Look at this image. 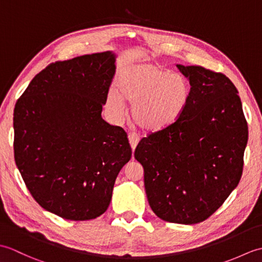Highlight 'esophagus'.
<instances>
[{
	"mask_svg": "<svg viewBox=\"0 0 262 262\" xmlns=\"http://www.w3.org/2000/svg\"><path fill=\"white\" fill-rule=\"evenodd\" d=\"M128 140H129V144H130L132 148L135 149L138 142H140V136H138L137 133L132 132V133H129V134H128Z\"/></svg>",
	"mask_w": 262,
	"mask_h": 262,
	"instance_id": "esophagus-1",
	"label": "esophagus"
}]
</instances>
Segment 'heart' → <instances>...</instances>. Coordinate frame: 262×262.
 Wrapping results in <instances>:
<instances>
[{
    "instance_id": "b5f03b06",
    "label": "heart",
    "mask_w": 262,
    "mask_h": 262,
    "mask_svg": "<svg viewBox=\"0 0 262 262\" xmlns=\"http://www.w3.org/2000/svg\"><path fill=\"white\" fill-rule=\"evenodd\" d=\"M116 85L117 91L108 92V108L121 115L124 100L132 103L133 119L147 130L172 124L182 113L190 92L185 76L157 64L129 66L119 74Z\"/></svg>"
}]
</instances>
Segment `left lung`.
Here are the masks:
<instances>
[{"mask_svg":"<svg viewBox=\"0 0 262 262\" xmlns=\"http://www.w3.org/2000/svg\"><path fill=\"white\" fill-rule=\"evenodd\" d=\"M177 68L190 83L185 108L172 124L143 137L134 157L154 214L191 225L213 215L238 185L248 124L226 75L198 65Z\"/></svg>","mask_w":262,"mask_h":262,"instance_id":"8db88e82","label":"left lung"}]
</instances>
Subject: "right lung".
Returning a JSON list of instances; mask_svg holds the SVG:
<instances>
[{
    "label": "right lung",
    "instance_id": "1",
    "mask_svg": "<svg viewBox=\"0 0 262 262\" xmlns=\"http://www.w3.org/2000/svg\"><path fill=\"white\" fill-rule=\"evenodd\" d=\"M115 62L104 52L49 64L15 103V164L33 199L65 220L102 215L132 158L127 133L101 117Z\"/></svg>",
    "mask_w": 262,
    "mask_h": 262
}]
</instances>
